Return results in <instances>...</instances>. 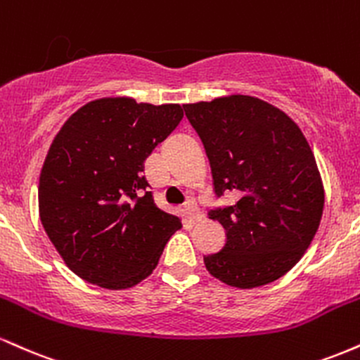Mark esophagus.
<instances>
[{
  "label": "esophagus",
  "mask_w": 360,
  "mask_h": 360,
  "mask_svg": "<svg viewBox=\"0 0 360 360\" xmlns=\"http://www.w3.org/2000/svg\"><path fill=\"white\" fill-rule=\"evenodd\" d=\"M184 212H186V214H188V218L191 221H198L201 218L200 210H198V206H196V203H194L193 200L186 201V203H184Z\"/></svg>",
  "instance_id": "esophagus-1"
}]
</instances>
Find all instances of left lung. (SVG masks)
<instances>
[{
  "mask_svg": "<svg viewBox=\"0 0 360 360\" xmlns=\"http://www.w3.org/2000/svg\"><path fill=\"white\" fill-rule=\"evenodd\" d=\"M183 108L203 142L217 198H237L210 210L226 242L205 255L206 269L240 289L279 279L303 257L323 213V184L307 139L259 98L233 94Z\"/></svg>",
  "mask_w": 360,
  "mask_h": 360,
  "instance_id": "obj_1",
  "label": "left lung"
}]
</instances>
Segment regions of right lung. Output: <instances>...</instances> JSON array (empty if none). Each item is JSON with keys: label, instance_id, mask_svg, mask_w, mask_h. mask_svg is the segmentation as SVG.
<instances>
[{"label": "right lung", "instance_id": "1", "mask_svg": "<svg viewBox=\"0 0 360 360\" xmlns=\"http://www.w3.org/2000/svg\"><path fill=\"white\" fill-rule=\"evenodd\" d=\"M181 120L179 105L103 98L56 135L40 172V220L81 279L127 289L155 269L181 220L157 208L143 162Z\"/></svg>", "mask_w": 360, "mask_h": 360}]
</instances>
